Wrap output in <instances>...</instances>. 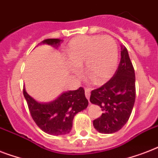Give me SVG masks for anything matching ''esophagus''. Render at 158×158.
<instances>
[{
  "label": "esophagus",
  "instance_id": "esophagus-1",
  "mask_svg": "<svg viewBox=\"0 0 158 158\" xmlns=\"http://www.w3.org/2000/svg\"><path fill=\"white\" fill-rule=\"evenodd\" d=\"M90 94H91V93H90V89H85V96H86V98H87V99H88V100H89V98H90Z\"/></svg>",
  "mask_w": 158,
  "mask_h": 158
}]
</instances>
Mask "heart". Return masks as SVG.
<instances>
[{
	"label": "heart",
	"mask_w": 158,
	"mask_h": 158,
	"mask_svg": "<svg viewBox=\"0 0 158 158\" xmlns=\"http://www.w3.org/2000/svg\"><path fill=\"white\" fill-rule=\"evenodd\" d=\"M68 68L75 76L85 64L88 76L96 84L105 83L112 76L118 63V48L110 36H79L69 43L66 50Z\"/></svg>",
	"instance_id": "1"
}]
</instances>
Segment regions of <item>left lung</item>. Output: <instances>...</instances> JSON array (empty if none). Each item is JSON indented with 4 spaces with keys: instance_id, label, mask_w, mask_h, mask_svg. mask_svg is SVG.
I'll return each mask as SVG.
<instances>
[{
    "instance_id": "1",
    "label": "left lung",
    "mask_w": 158,
    "mask_h": 158,
    "mask_svg": "<svg viewBox=\"0 0 158 158\" xmlns=\"http://www.w3.org/2000/svg\"><path fill=\"white\" fill-rule=\"evenodd\" d=\"M120 64L114 76L91 92L90 102L102 108L103 113L94 120L99 133L113 134L127 123L135 102V69L125 46L120 45Z\"/></svg>"
}]
</instances>
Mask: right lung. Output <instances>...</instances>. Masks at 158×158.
Segmentation results:
<instances>
[{"mask_svg":"<svg viewBox=\"0 0 158 158\" xmlns=\"http://www.w3.org/2000/svg\"><path fill=\"white\" fill-rule=\"evenodd\" d=\"M62 42L63 40L58 38H48L40 44H48L58 48ZM23 96L37 125L48 135L56 136L69 134L73 126L74 115L85 110L89 105L83 88L63 92L56 98L47 102L35 100L26 92L24 88Z\"/></svg>","mask_w":158,"mask_h":158,"instance_id":"1","label":"right lung"}]
</instances>
